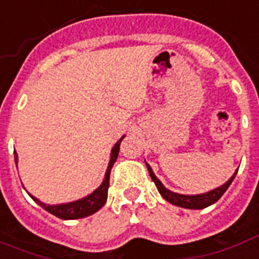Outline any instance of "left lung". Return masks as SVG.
Instances as JSON below:
<instances>
[{
  "label": "left lung",
  "mask_w": 259,
  "mask_h": 259,
  "mask_svg": "<svg viewBox=\"0 0 259 259\" xmlns=\"http://www.w3.org/2000/svg\"><path fill=\"white\" fill-rule=\"evenodd\" d=\"M147 167H148L149 176L152 178V181L156 185V188H158L159 193L162 195V198L166 199L168 203H171L174 206H178V207H184V208H191V210H200V208H206L208 206H211L212 203H215L218 199L221 198L222 195L225 193L228 188H229V185L233 181V178L236 176L237 171H235V174L232 176L229 180H228L227 183L222 184L221 187H217V188L211 189V191H208L206 193H199V195H183V193H177L173 192V191H170L164 187L162 181H159V178L155 176V173L152 171V168L149 166L147 162Z\"/></svg>",
  "instance_id": "left-lung-1"
}]
</instances>
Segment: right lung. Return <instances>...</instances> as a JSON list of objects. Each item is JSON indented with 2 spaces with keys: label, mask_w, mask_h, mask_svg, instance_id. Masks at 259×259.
Returning a JSON list of instances; mask_svg holds the SVG:
<instances>
[{
  "label": "right lung",
  "mask_w": 259,
  "mask_h": 259,
  "mask_svg": "<svg viewBox=\"0 0 259 259\" xmlns=\"http://www.w3.org/2000/svg\"><path fill=\"white\" fill-rule=\"evenodd\" d=\"M124 139L120 137L116 144L112 147L111 149V156H110V163H108V167H107V171H105L104 180L99 188H96L92 193H89L88 196L82 199H78V200H74V202L68 203H60V204H47V203L41 202L39 199H37L35 196H31V199L35 203H38L42 208H45L48 212H51L53 215L61 218V220H78V218H85L89 217L92 214H95L96 211H99L103 206L107 202V196H108V187H110V173L111 168L114 166L115 160L118 158V154H119V147L122 140ZM17 154L15 151V163H16L17 167Z\"/></svg>",
  "instance_id": "right-lung-1"
}]
</instances>
